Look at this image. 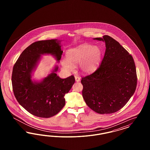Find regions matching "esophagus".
Instances as JSON below:
<instances>
[{
    "label": "esophagus",
    "instance_id": "obj_1",
    "mask_svg": "<svg viewBox=\"0 0 150 150\" xmlns=\"http://www.w3.org/2000/svg\"><path fill=\"white\" fill-rule=\"evenodd\" d=\"M75 81H76V82H79V81H80V78L79 76H75Z\"/></svg>",
    "mask_w": 150,
    "mask_h": 150
}]
</instances>
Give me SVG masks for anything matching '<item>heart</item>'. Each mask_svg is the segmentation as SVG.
Segmentation results:
<instances>
[{"mask_svg": "<svg viewBox=\"0 0 150 150\" xmlns=\"http://www.w3.org/2000/svg\"><path fill=\"white\" fill-rule=\"evenodd\" d=\"M67 59H62L61 64L64 69L72 71L74 64H79L81 71L84 73L94 71L98 66L102 57V52L98 46L83 44L67 51Z\"/></svg>", "mask_w": 150, "mask_h": 150, "instance_id": "heart-1", "label": "heart"}]
</instances>
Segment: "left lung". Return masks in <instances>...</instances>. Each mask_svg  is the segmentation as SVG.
Returning a JSON list of instances; mask_svg holds the SVG:
<instances>
[{
  "mask_svg": "<svg viewBox=\"0 0 150 150\" xmlns=\"http://www.w3.org/2000/svg\"><path fill=\"white\" fill-rule=\"evenodd\" d=\"M105 43L100 67L82 78V94L88 106L100 114H112L124 107L135 92L137 78L132 56L108 35L94 38Z\"/></svg>",
  "mask_w": 150,
  "mask_h": 150,
  "instance_id": "8db88e82",
  "label": "left lung"
}]
</instances>
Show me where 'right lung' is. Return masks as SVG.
Returning <instances> with one entry per match:
<instances>
[{
  "label": "right lung",
  "instance_id": "right-lung-1",
  "mask_svg": "<svg viewBox=\"0 0 150 150\" xmlns=\"http://www.w3.org/2000/svg\"><path fill=\"white\" fill-rule=\"evenodd\" d=\"M61 42L51 39L31 44L22 52L13 68L12 84L16 100L29 113L38 117L48 118L58 114L65 105V94L75 81L72 75L66 79L57 76V65L42 80L31 79L42 55H52L59 62L63 53Z\"/></svg>",
  "mask_w": 150,
  "mask_h": 150
}]
</instances>
